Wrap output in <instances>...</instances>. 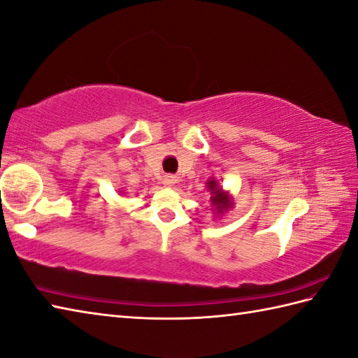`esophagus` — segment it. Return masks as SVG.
I'll return each mask as SVG.
<instances>
[{
  "label": "esophagus",
  "instance_id": "esophagus-1",
  "mask_svg": "<svg viewBox=\"0 0 358 358\" xmlns=\"http://www.w3.org/2000/svg\"><path fill=\"white\" fill-rule=\"evenodd\" d=\"M173 183H175L173 177H167V178H166V185H167V186H172Z\"/></svg>",
  "mask_w": 358,
  "mask_h": 358
}]
</instances>
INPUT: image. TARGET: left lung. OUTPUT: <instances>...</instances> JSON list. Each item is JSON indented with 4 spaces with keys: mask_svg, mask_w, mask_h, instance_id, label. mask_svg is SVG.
<instances>
[{
    "mask_svg": "<svg viewBox=\"0 0 358 358\" xmlns=\"http://www.w3.org/2000/svg\"><path fill=\"white\" fill-rule=\"evenodd\" d=\"M208 191L210 192V206H212V214L217 217L224 215V212L231 210L234 208V200L232 195L224 191V189L220 186V181L214 177H210L206 183Z\"/></svg>",
    "mask_w": 358,
    "mask_h": 358,
    "instance_id": "8db88e82",
    "label": "left lung"
}]
</instances>
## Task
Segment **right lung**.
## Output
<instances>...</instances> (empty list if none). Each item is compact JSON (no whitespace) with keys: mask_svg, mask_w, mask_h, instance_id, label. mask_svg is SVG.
Returning <instances> with one entry per match:
<instances>
[{"mask_svg":"<svg viewBox=\"0 0 358 358\" xmlns=\"http://www.w3.org/2000/svg\"><path fill=\"white\" fill-rule=\"evenodd\" d=\"M120 192H121V191H120ZM121 194H123V192H121Z\"/></svg>","mask_w":358,"mask_h":358,"instance_id":"obj_1","label":"right lung"}]
</instances>
